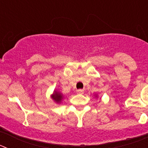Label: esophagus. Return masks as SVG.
I'll return each mask as SVG.
<instances>
[{
	"label": "esophagus",
	"mask_w": 148,
	"mask_h": 148,
	"mask_svg": "<svg viewBox=\"0 0 148 148\" xmlns=\"http://www.w3.org/2000/svg\"><path fill=\"white\" fill-rule=\"evenodd\" d=\"M76 92H77V93H78V94H83L84 90H82V89H80V90H77Z\"/></svg>",
	"instance_id": "1"
}]
</instances>
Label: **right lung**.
I'll return each instance as SVG.
<instances>
[{
    "instance_id": "add662e5",
    "label": "right lung",
    "mask_w": 148,
    "mask_h": 148,
    "mask_svg": "<svg viewBox=\"0 0 148 148\" xmlns=\"http://www.w3.org/2000/svg\"><path fill=\"white\" fill-rule=\"evenodd\" d=\"M52 99H53L56 103H60L61 101V100L63 99V95L61 92L55 90L53 94L52 95Z\"/></svg>"
}]
</instances>
